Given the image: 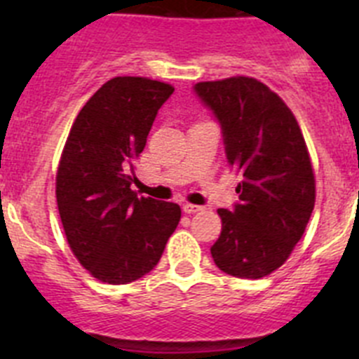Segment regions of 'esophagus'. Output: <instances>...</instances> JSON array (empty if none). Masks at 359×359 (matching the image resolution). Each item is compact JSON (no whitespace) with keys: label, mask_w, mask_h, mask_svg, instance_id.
<instances>
[{"label":"esophagus","mask_w":359,"mask_h":359,"mask_svg":"<svg viewBox=\"0 0 359 359\" xmlns=\"http://www.w3.org/2000/svg\"><path fill=\"white\" fill-rule=\"evenodd\" d=\"M201 210L203 207H199V205H190V203L183 205V212H185V214H198V212Z\"/></svg>","instance_id":"1"}]
</instances>
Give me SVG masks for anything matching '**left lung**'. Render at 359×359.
<instances>
[{
	"label": "left lung",
	"instance_id": "1",
	"mask_svg": "<svg viewBox=\"0 0 359 359\" xmlns=\"http://www.w3.org/2000/svg\"><path fill=\"white\" fill-rule=\"evenodd\" d=\"M194 91L214 113L228 163L239 174V203L219 208L223 228L210 248L231 277L261 278L280 268L315 208V174L290 107L252 77L198 82Z\"/></svg>",
	"mask_w": 359,
	"mask_h": 359
}]
</instances>
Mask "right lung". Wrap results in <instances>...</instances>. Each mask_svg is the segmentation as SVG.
Masks as SVG:
<instances>
[{
    "label": "right lung",
    "instance_id": "add662e5",
    "mask_svg": "<svg viewBox=\"0 0 359 359\" xmlns=\"http://www.w3.org/2000/svg\"><path fill=\"white\" fill-rule=\"evenodd\" d=\"M170 84L115 77L86 102L72 126L57 170L55 194L73 255L95 278L129 284L160 261L176 230V203L140 198L131 189Z\"/></svg>",
    "mask_w": 359,
    "mask_h": 359
}]
</instances>
